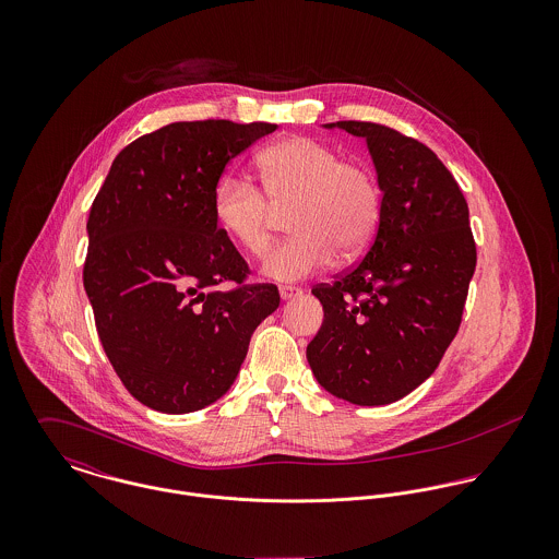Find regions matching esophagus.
Here are the masks:
<instances>
[{"label":"esophagus","mask_w":559,"mask_h":559,"mask_svg":"<svg viewBox=\"0 0 559 559\" xmlns=\"http://www.w3.org/2000/svg\"><path fill=\"white\" fill-rule=\"evenodd\" d=\"M299 295H301V288H297V286H280V297H282L284 301L295 299V297H299Z\"/></svg>","instance_id":"1"}]
</instances>
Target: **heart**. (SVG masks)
I'll use <instances>...</instances> for the list:
<instances>
[{"mask_svg":"<svg viewBox=\"0 0 559 559\" xmlns=\"http://www.w3.org/2000/svg\"><path fill=\"white\" fill-rule=\"evenodd\" d=\"M264 193L239 176L224 178L213 195L217 226L251 255H264L280 215L290 213L293 239L277 245L264 273L297 282L329 266L337 251L361 255L383 217L377 174L312 138L290 135L258 155Z\"/></svg>","mask_w":559,"mask_h":559,"instance_id":"1","label":"heart"}]
</instances>
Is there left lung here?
I'll return each mask as SVG.
<instances>
[{"instance_id": "left-lung-1", "label": "left lung", "mask_w": 559, "mask_h": 559, "mask_svg": "<svg viewBox=\"0 0 559 559\" xmlns=\"http://www.w3.org/2000/svg\"><path fill=\"white\" fill-rule=\"evenodd\" d=\"M324 127L366 140L383 217L361 262L312 288L324 319L308 361L335 399L390 404L437 370L461 326L476 271L469 209L454 176L421 142L374 122Z\"/></svg>"}]
</instances>
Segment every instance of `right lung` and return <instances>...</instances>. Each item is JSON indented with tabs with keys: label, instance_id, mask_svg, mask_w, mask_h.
<instances>
[{
	"label": "right lung",
	"instance_id": "1",
	"mask_svg": "<svg viewBox=\"0 0 559 559\" xmlns=\"http://www.w3.org/2000/svg\"><path fill=\"white\" fill-rule=\"evenodd\" d=\"M275 129L171 122L131 142L92 202L83 288L116 374L155 411L222 399L280 308L277 286L245 284L249 266L213 215L226 165Z\"/></svg>",
	"mask_w": 559,
	"mask_h": 559
}]
</instances>
